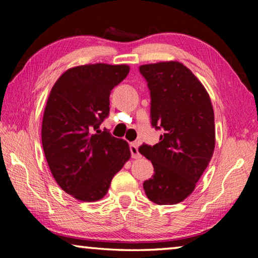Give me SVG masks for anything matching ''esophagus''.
Wrapping results in <instances>:
<instances>
[{"label": "esophagus", "instance_id": "esophagus-1", "mask_svg": "<svg viewBox=\"0 0 258 258\" xmlns=\"http://www.w3.org/2000/svg\"><path fill=\"white\" fill-rule=\"evenodd\" d=\"M138 143H131L130 145V150H131V155H132V158L134 159H139L141 158V155L139 152V148H138Z\"/></svg>", "mask_w": 258, "mask_h": 258}]
</instances>
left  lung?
I'll return each mask as SVG.
<instances>
[{
    "instance_id": "1",
    "label": "left lung",
    "mask_w": 258,
    "mask_h": 258,
    "mask_svg": "<svg viewBox=\"0 0 258 258\" xmlns=\"http://www.w3.org/2000/svg\"><path fill=\"white\" fill-rule=\"evenodd\" d=\"M151 97V125L161 130L159 142L142 145L140 154L154 166L143 183L152 203L175 205L195 190L215 148L211 98L189 68L178 61L142 64Z\"/></svg>"
}]
</instances>
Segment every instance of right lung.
<instances>
[{"instance_id": "obj_1", "label": "right lung", "mask_w": 258, "mask_h": 258, "mask_svg": "<svg viewBox=\"0 0 258 258\" xmlns=\"http://www.w3.org/2000/svg\"><path fill=\"white\" fill-rule=\"evenodd\" d=\"M127 64L73 67L52 87L42 121V145L55 182L81 202L103 198L112 177L130 159L125 140L100 125L109 115L111 90L127 76Z\"/></svg>"}]
</instances>
